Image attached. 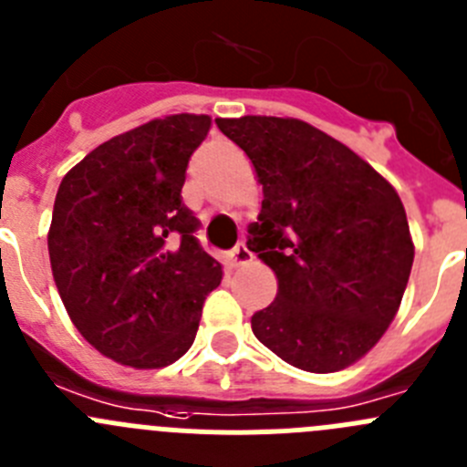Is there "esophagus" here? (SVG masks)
<instances>
[{
    "mask_svg": "<svg viewBox=\"0 0 467 467\" xmlns=\"http://www.w3.org/2000/svg\"><path fill=\"white\" fill-rule=\"evenodd\" d=\"M252 262V252L247 250L245 243H238L229 254V266L231 268H238V266H245V264Z\"/></svg>",
    "mask_w": 467,
    "mask_h": 467,
    "instance_id": "obj_1",
    "label": "esophagus"
}]
</instances>
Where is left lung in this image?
I'll return each mask as SVG.
<instances>
[{"label":"left lung","instance_id":"obj_1","mask_svg":"<svg viewBox=\"0 0 467 467\" xmlns=\"http://www.w3.org/2000/svg\"><path fill=\"white\" fill-rule=\"evenodd\" d=\"M264 187L247 247L277 277L252 331L282 361L336 373L378 345L414 262L399 192L357 152L294 118H217Z\"/></svg>","mask_w":467,"mask_h":467}]
</instances>
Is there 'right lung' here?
I'll return each instance as SVG.
<instances>
[{
  "label": "right lung",
  "mask_w": 467,
  "mask_h": 467,
  "mask_svg": "<svg viewBox=\"0 0 467 467\" xmlns=\"http://www.w3.org/2000/svg\"><path fill=\"white\" fill-rule=\"evenodd\" d=\"M208 130V115L150 119L94 148L59 182L48 231L55 285L80 336L125 366L178 361L222 280L181 196Z\"/></svg>",
  "instance_id": "right-lung-1"
}]
</instances>
